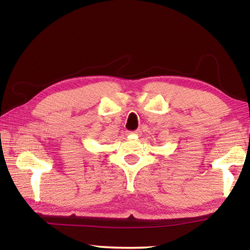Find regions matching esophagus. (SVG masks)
Returning a JSON list of instances; mask_svg holds the SVG:
<instances>
[{"label": "esophagus", "mask_w": 250, "mask_h": 250, "mask_svg": "<svg viewBox=\"0 0 250 250\" xmlns=\"http://www.w3.org/2000/svg\"><path fill=\"white\" fill-rule=\"evenodd\" d=\"M132 133H140V129H138V130H134V131H132Z\"/></svg>", "instance_id": "obj_1"}]
</instances>
